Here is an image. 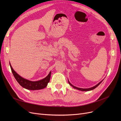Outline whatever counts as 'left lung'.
I'll return each instance as SVG.
<instances>
[{"instance_id":"8db88e82","label":"left lung","mask_w":121,"mask_h":121,"mask_svg":"<svg viewBox=\"0 0 121 121\" xmlns=\"http://www.w3.org/2000/svg\"><path fill=\"white\" fill-rule=\"evenodd\" d=\"M103 81V80H101L100 82H99V83L98 84H97L96 85H95V86H94V87H91V88H87V89H83V88H78V87H75V86H73V85L70 82H69V81L68 80V82H69V84L71 86H72L73 88H74V89H77V90H80V91H91V90H93V89H95L96 88V87H97L101 83V82H102Z\"/></svg>"}]
</instances>
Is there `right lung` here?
I'll use <instances>...</instances> for the list:
<instances>
[{
    "label": "right lung",
    "mask_w": 121,
    "mask_h": 121,
    "mask_svg": "<svg viewBox=\"0 0 121 121\" xmlns=\"http://www.w3.org/2000/svg\"><path fill=\"white\" fill-rule=\"evenodd\" d=\"M10 66L12 72L13 74L14 77L16 80L17 81L18 83L20 84L23 88L26 89L28 90H40L44 88H46L48 85V84L49 82L51 72L49 73L47 77L44 78L43 79L36 81H32L30 80H27L24 79L23 78L21 77L20 75H18L13 69L11 64L10 63Z\"/></svg>",
    "instance_id": "add662e5"
}]
</instances>
